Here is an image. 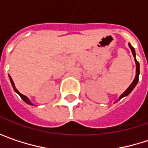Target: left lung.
Wrapping results in <instances>:
<instances>
[{"mask_svg":"<svg viewBox=\"0 0 148 148\" xmlns=\"http://www.w3.org/2000/svg\"><path fill=\"white\" fill-rule=\"evenodd\" d=\"M129 46H130V49H131V51H132V54H133L134 57V61H135V64H136V74H135V77H134V79L133 80V82L131 83V85L128 87V89L120 96V98H119V99H121L122 98H123V97H125V96H128L132 91H133V89L134 88V86L137 85V83H138V81H139V74H140V64H139V62H137V60H136V58H135V51H134V49L133 47H132V45H130V44H129Z\"/></svg>","mask_w":148,"mask_h":148,"instance_id":"obj_1","label":"left lung"}]
</instances>
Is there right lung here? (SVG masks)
<instances>
[{
    "label": "right lung",
    "mask_w": 148,
    "mask_h": 148,
    "mask_svg": "<svg viewBox=\"0 0 148 148\" xmlns=\"http://www.w3.org/2000/svg\"><path fill=\"white\" fill-rule=\"evenodd\" d=\"M9 79H10L11 84H12V86H13V88H14V91H15V92H17V93H18V95L20 96V98H21V99H23V100H24V101H25V103H28V104H31V105H33V104H32V102H31V101L29 100V99H28L27 97H25V95L21 94V93H20V92H18V90L16 89V87H15L14 83V81H13L12 78L10 77V75H9Z\"/></svg>",
    "instance_id": "right-lung-1"
}]
</instances>
